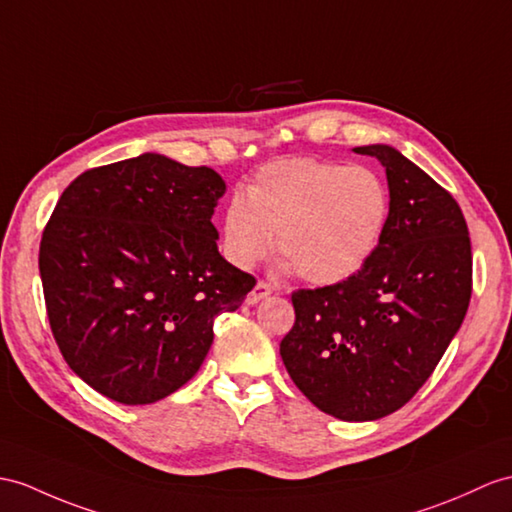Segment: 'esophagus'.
Wrapping results in <instances>:
<instances>
[{"label":"esophagus","mask_w":512,"mask_h":512,"mask_svg":"<svg viewBox=\"0 0 512 512\" xmlns=\"http://www.w3.org/2000/svg\"><path fill=\"white\" fill-rule=\"evenodd\" d=\"M271 295V286L269 284H265V282H258L252 291L247 293V299L245 302L249 304V306H254V304H258V302H263L265 297H269Z\"/></svg>","instance_id":"obj_1"}]
</instances>
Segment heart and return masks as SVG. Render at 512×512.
<instances>
[{"label": "heart", "mask_w": 512, "mask_h": 512, "mask_svg": "<svg viewBox=\"0 0 512 512\" xmlns=\"http://www.w3.org/2000/svg\"><path fill=\"white\" fill-rule=\"evenodd\" d=\"M391 217L389 186L369 167L319 158L271 162L232 195L221 217V252L239 269H254L276 245L282 271L339 284L378 252Z\"/></svg>", "instance_id": "1"}]
</instances>
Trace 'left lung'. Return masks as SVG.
<instances>
[{
	"label": "left lung",
	"instance_id": "left-lung-1",
	"mask_svg": "<svg viewBox=\"0 0 512 512\" xmlns=\"http://www.w3.org/2000/svg\"><path fill=\"white\" fill-rule=\"evenodd\" d=\"M386 171L391 217L378 252L339 284L293 293L280 343L291 380L323 413L376 421L439 365L471 299V241L456 199L391 145L356 147Z\"/></svg>",
	"mask_w": 512,
	"mask_h": 512
}]
</instances>
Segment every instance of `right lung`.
<instances>
[{
	"label": "right lung",
	"instance_id": "add662e5",
	"mask_svg": "<svg viewBox=\"0 0 512 512\" xmlns=\"http://www.w3.org/2000/svg\"><path fill=\"white\" fill-rule=\"evenodd\" d=\"M226 182L162 154L84 171L60 195L39 252L54 339L112 402L154 404L189 382L213 323L256 280L219 254Z\"/></svg>",
	"mask_w": 512,
	"mask_h": 512
}]
</instances>
